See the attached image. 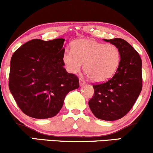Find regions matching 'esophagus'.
I'll return each mask as SVG.
<instances>
[{
    "mask_svg": "<svg viewBox=\"0 0 153 153\" xmlns=\"http://www.w3.org/2000/svg\"><path fill=\"white\" fill-rule=\"evenodd\" d=\"M79 82H80V85H82L85 83V80L82 78H79Z\"/></svg>",
    "mask_w": 153,
    "mask_h": 153,
    "instance_id": "34e87169",
    "label": "esophagus"
}]
</instances>
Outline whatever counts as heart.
Here are the masks:
<instances>
[{"label": "heart", "instance_id": "1", "mask_svg": "<svg viewBox=\"0 0 153 153\" xmlns=\"http://www.w3.org/2000/svg\"><path fill=\"white\" fill-rule=\"evenodd\" d=\"M71 48L72 51L66 50L62 55L67 70L71 73H77L84 62L83 71L94 82L108 80L120 64V52L114 45L82 39L73 42Z\"/></svg>", "mask_w": 153, "mask_h": 153}]
</instances>
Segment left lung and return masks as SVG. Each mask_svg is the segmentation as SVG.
<instances>
[{"label": "left lung", "mask_w": 153, "mask_h": 153, "mask_svg": "<svg viewBox=\"0 0 153 153\" xmlns=\"http://www.w3.org/2000/svg\"><path fill=\"white\" fill-rule=\"evenodd\" d=\"M103 40L118 47L120 64L111 78L93 85L94 94L88 105L98 119L114 121L122 118L131 110L141 92L142 59L125 40L121 38Z\"/></svg>", "instance_id": "left-lung-1"}]
</instances>
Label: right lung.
Masks as SVG:
<instances>
[{
	"mask_svg": "<svg viewBox=\"0 0 153 153\" xmlns=\"http://www.w3.org/2000/svg\"><path fill=\"white\" fill-rule=\"evenodd\" d=\"M64 39H34L22 45L10 59L8 86L20 109L36 119L57 115L66 95L79 87L64 68Z\"/></svg>",
	"mask_w": 153,
	"mask_h": 153,
	"instance_id": "right-lung-1",
	"label": "right lung"
}]
</instances>
